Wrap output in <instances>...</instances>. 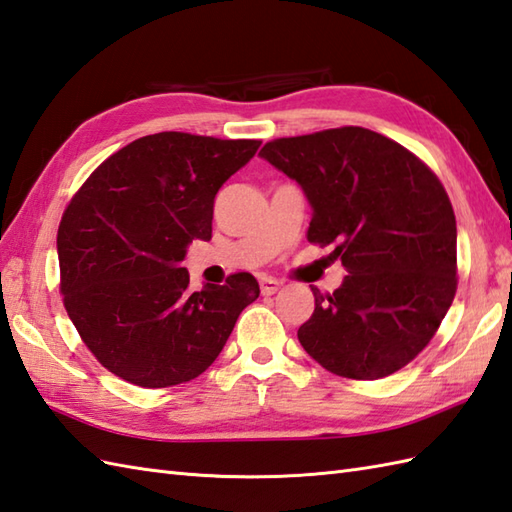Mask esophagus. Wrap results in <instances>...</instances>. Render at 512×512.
Listing matches in <instances>:
<instances>
[{"instance_id": "34e87169", "label": "esophagus", "mask_w": 512, "mask_h": 512, "mask_svg": "<svg viewBox=\"0 0 512 512\" xmlns=\"http://www.w3.org/2000/svg\"><path fill=\"white\" fill-rule=\"evenodd\" d=\"M278 289H280V282L276 278H269V276L260 278V291H263V295H274Z\"/></svg>"}]
</instances>
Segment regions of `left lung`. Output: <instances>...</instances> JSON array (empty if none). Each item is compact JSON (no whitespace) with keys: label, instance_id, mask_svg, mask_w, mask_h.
<instances>
[{"label":"left lung","instance_id":"obj_1","mask_svg":"<svg viewBox=\"0 0 512 512\" xmlns=\"http://www.w3.org/2000/svg\"><path fill=\"white\" fill-rule=\"evenodd\" d=\"M260 157L313 210L306 238L335 243L348 276L315 295L298 328L328 372L372 381L407 366L456 295V217L438 177L401 144L361 127L267 142Z\"/></svg>","mask_w":512,"mask_h":512}]
</instances>
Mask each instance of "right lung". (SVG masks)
Listing matches in <instances>:
<instances>
[{
	"label": "right lung",
	"instance_id": "right-lung-1",
	"mask_svg": "<svg viewBox=\"0 0 512 512\" xmlns=\"http://www.w3.org/2000/svg\"><path fill=\"white\" fill-rule=\"evenodd\" d=\"M258 140L164 131L102 162L67 206L56 249L67 315L94 357L140 388L206 372L247 304L252 274L190 291L188 245L212 236L219 188Z\"/></svg>",
	"mask_w": 512,
	"mask_h": 512
}]
</instances>
